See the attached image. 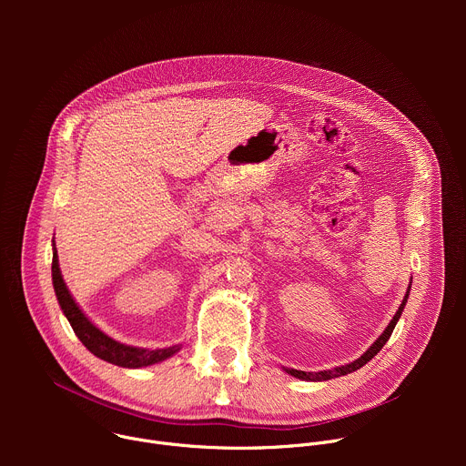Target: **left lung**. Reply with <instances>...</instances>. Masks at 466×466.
<instances>
[{
  "instance_id": "1",
  "label": "left lung",
  "mask_w": 466,
  "mask_h": 466,
  "mask_svg": "<svg viewBox=\"0 0 466 466\" xmlns=\"http://www.w3.org/2000/svg\"><path fill=\"white\" fill-rule=\"evenodd\" d=\"M410 289H411V284H410V288H408V293H406V297H404V300H402V304H400V308H398V311L394 313V317H392V320L389 322V326L383 329V334L374 341V345L361 356V358H358L356 361H352V363H347V365H341V367H336V369H329V370H319V372H304V370H297V369H284L288 374H291V376H295V378H299V380H306V381H324V380H331V378H339V376H345V374H350V372H354V370H358V369H361L367 361H370L381 349H383V345L387 343V339L390 338V334H392V329H394V326H396V322H398V319H400V315H402V311H404V306H406V302H408V297H410Z\"/></svg>"
}]
</instances>
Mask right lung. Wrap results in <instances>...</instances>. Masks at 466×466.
<instances>
[{
	"instance_id": "right-lung-1",
	"label": "right lung",
	"mask_w": 466,
	"mask_h": 466,
	"mask_svg": "<svg viewBox=\"0 0 466 466\" xmlns=\"http://www.w3.org/2000/svg\"><path fill=\"white\" fill-rule=\"evenodd\" d=\"M51 277H53V288H55L56 300H58L66 319L70 320V324L76 331V336L81 339V343L94 356H97V358H101V360H105L112 365H117V367L140 369V367L160 363V361L171 358L173 354H177L180 350V345H173L169 349H157V350L128 347V345L117 343L112 338H108L106 334H103V331L97 326H94L90 322V319L83 313V309L77 306V302L70 295L68 288H66V284L62 280V275H60V268H58V256H56L55 243H53Z\"/></svg>"
}]
</instances>
